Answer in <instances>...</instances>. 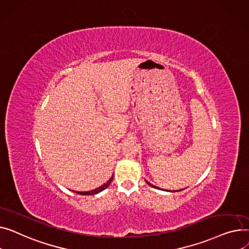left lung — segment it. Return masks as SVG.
I'll list each match as a JSON object with an SVG mask.
<instances>
[{"instance_id":"left-lung-1","label":"left lung","mask_w":249,"mask_h":249,"mask_svg":"<svg viewBox=\"0 0 249 249\" xmlns=\"http://www.w3.org/2000/svg\"><path fill=\"white\" fill-rule=\"evenodd\" d=\"M145 182H147V183H148V184H149V185H150V186H152V187H154V188H157V187H156V186H153V185H152V184H151V183H149V182H148V181H145ZM182 190H184V189H182ZM179 191H181V190H179Z\"/></svg>"}]
</instances>
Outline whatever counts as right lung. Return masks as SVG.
Wrapping results in <instances>:
<instances>
[{"label":"right lung","mask_w":249,"mask_h":249,"mask_svg":"<svg viewBox=\"0 0 249 249\" xmlns=\"http://www.w3.org/2000/svg\"><path fill=\"white\" fill-rule=\"evenodd\" d=\"M112 179H113V176L105 184V185H102V186H100V187H98V188H96V189H94V190H92V191H89V192H76L77 194H79V195H94V194H97V193H99V192H101L102 190H105L106 188H107L108 186H109V184L111 183V181H112Z\"/></svg>","instance_id":"1"}]
</instances>
